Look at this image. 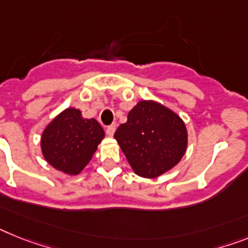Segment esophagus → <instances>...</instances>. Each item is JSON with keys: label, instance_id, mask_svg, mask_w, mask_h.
<instances>
[{"label": "esophagus", "instance_id": "34e87169", "mask_svg": "<svg viewBox=\"0 0 248 248\" xmlns=\"http://www.w3.org/2000/svg\"><path fill=\"white\" fill-rule=\"evenodd\" d=\"M114 131H116V124H111V126H108L107 128H106V134H107V136H113Z\"/></svg>", "mask_w": 248, "mask_h": 248}]
</instances>
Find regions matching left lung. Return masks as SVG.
<instances>
[{"instance_id":"obj_1","label":"left lung","mask_w":248,"mask_h":248,"mask_svg":"<svg viewBox=\"0 0 248 248\" xmlns=\"http://www.w3.org/2000/svg\"><path fill=\"white\" fill-rule=\"evenodd\" d=\"M114 139L135 174L146 179L171 170L188 147V131L182 117L153 99L137 102Z\"/></svg>"}]
</instances>
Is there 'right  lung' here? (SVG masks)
<instances>
[{
  "label": "right lung",
  "mask_w": 248,
  "mask_h": 248,
  "mask_svg": "<svg viewBox=\"0 0 248 248\" xmlns=\"http://www.w3.org/2000/svg\"><path fill=\"white\" fill-rule=\"evenodd\" d=\"M105 139V131L94 118H84L80 109L65 108L50 121L40 139L41 154L54 169L78 175Z\"/></svg>",
  "instance_id": "obj_1"
}]
</instances>
